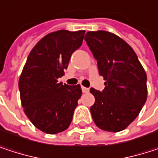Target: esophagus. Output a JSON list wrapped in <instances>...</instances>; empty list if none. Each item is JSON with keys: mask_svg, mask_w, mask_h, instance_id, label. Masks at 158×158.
<instances>
[{"mask_svg": "<svg viewBox=\"0 0 158 158\" xmlns=\"http://www.w3.org/2000/svg\"><path fill=\"white\" fill-rule=\"evenodd\" d=\"M81 89H82V92H83V93H88V92L89 91V89L88 88H85V87H83V86L81 87Z\"/></svg>", "mask_w": 158, "mask_h": 158, "instance_id": "1", "label": "esophagus"}]
</instances>
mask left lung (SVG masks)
I'll use <instances>...</instances> for the list:
<instances>
[{
  "instance_id": "8db88e82",
  "label": "left lung",
  "mask_w": 158,
  "mask_h": 158,
  "mask_svg": "<svg viewBox=\"0 0 158 158\" xmlns=\"http://www.w3.org/2000/svg\"><path fill=\"white\" fill-rule=\"evenodd\" d=\"M105 80L102 91L90 89L95 102L90 112L102 130L120 132L138 116L147 99L146 73L135 52L124 40L107 31L85 35Z\"/></svg>"
}]
</instances>
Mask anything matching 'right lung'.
Returning <instances> with one entry per match:
<instances>
[{"label":"right lung","mask_w":158,"mask_h":158,"mask_svg":"<svg viewBox=\"0 0 158 158\" xmlns=\"http://www.w3.org/2000/svg\"><path fill=\"white\" fill-rule=\"evenodd\" d=\"M85 31L58 30L44 36L31 50L19 79L21 103L31 123L48 135L71 123L82 90L80 85L58 83Z\"/></svg>","instance_id":"obj_1"}]
</instances>
